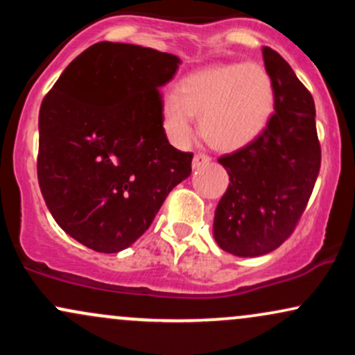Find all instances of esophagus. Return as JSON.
<instances>
[{
  "mask_svg": "<svg viewBox=\"0 0 355 355\" xmlns=\"http://www.w3.org/2000/svg\"><path fill=\"white\" fill-rule=\"evenodd\" d=\"M210 162H211L210 157H207V155H203V153H197L193 157V162H191V166H193V168L197 170V168H202V166L209 165Z\"/></svg>",
  "mask_w": 355,
  "mask_h": 355,
  "instance_id": "esophagus-1",
  "label": "esophagus"
}]
</instances>
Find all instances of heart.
<instances>
[{
    "label": "heart",
    "instance_id": "heart-1",
    "mask_svg": "<svg viewBox=\"0 0 355 355\" xmlns=\"http://www.w3.org/2000/svg\"><path fill=\"white\" fill-rule=\"evenodd\" d=\"M274 103V83L262 64H214L189 73L177 92L162 96L160 120L168 140L185 146L193 137V115H200V132L211 145L239 150L266 130Z\"/></svg>",
    "mask_w": 355,
    "mask_h": 355
}]
</instances>
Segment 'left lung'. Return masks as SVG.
<instances>
[{
	"label": "left lung",
	"instance_id": "1",
	"mask_svg": "<svg viewBox=\"0 0 355 355\" xmlns=\"http://www.w3.org/2000/svg\"><path fill=\"white\" fill-rule=\"evenodd\" d=\"M262 55L274 83L275 113L252 144L218 158L230 183L215 210L214 239L237 257H259L282 245L320 170L312 95L279 53L263 46Z\"/></svg>",
	"mask_w": 355,
	"mask_h": 355
}]
</instances>
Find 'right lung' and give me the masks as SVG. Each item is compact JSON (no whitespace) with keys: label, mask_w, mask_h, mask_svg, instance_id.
Wrapping results in <instances>:
<instances>
[{"label":"right lung","mask_w":355,"mask_h":355,"mask_svg":"<svg viewBox=\"0 0 355 355\" xmlns=\"http://www.w3.org/2000/svg\"><path fill=\"white\" fill-rule=\"evenodd\" d=\"M182 61L101 42L64 68L40 108L38 182L55 222L76 242L115 254L145 234L166 195L190 177L173 148L160 89Z\"/></svg>","instance_id":"right-lung-1"}]
</instances>
